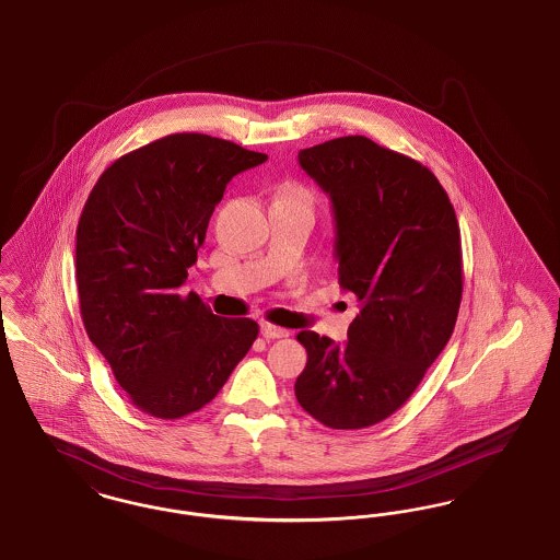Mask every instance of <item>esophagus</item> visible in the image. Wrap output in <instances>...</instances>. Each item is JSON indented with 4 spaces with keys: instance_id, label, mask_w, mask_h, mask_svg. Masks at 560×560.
<instances>
[{
    "instance_id": "obj_1",
    "label": "esophagus",
    "mask_w": 560,
    "mask_h": 560,
    "mask_svg": "<svg viewBox=\"0 0 560 560\" xmlns=\"http://www.w3.org/2000/svg\"><path fill=\"white\" fill-rule=\"evenodd\" d=\"M261 335L266 337V339H284V337H289L291 332L287 330V328H280V326H276V324H261Z\"/></svg>"
}]
</instances>
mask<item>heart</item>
<instances>
[{
	"mask_svg": "<svg viewBox=\"0 0 560 560\" xmlns=\"http://www.w3.org/2000/svg\"><path fill=\"white\" fill-rule=\"evenodd\" d=\"M278 198H287V200H301V202H307L310 205V194L303 189V187H299V185H287L280 194H278Z\"/></svg>",
	"mask_w": 560,
	"mask_h": 560,
	"instance_id": "heart-1",
	"label": "heart"
}]
</instances>
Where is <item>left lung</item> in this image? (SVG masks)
Listing matches in <instances>:
<instances>
[{
  "label": "left lung",
  "mask_w": 560,
  "mask_h": 560,
  "mask_svg": "<svg viewBox=\"0 0 560 560\" xmlns=\"http://www.w3.org/2000/svg\"><path fill=\"white\" fill-rule=\"evenodd\" d=\"M299 164L330 196L339 284L360 312L346 343L296 335L307 364L294 396L326 428L362 430L411 398L453 335L464 291L459 223L430 168L366 137L301 149Z\"/></svg>",
  "instance_id": "8db88e82"
}]
</instances>
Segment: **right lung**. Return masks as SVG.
Returning <instances> with one entry per match:
<instances>
[{
  "label": "right lung",
  "instance_id": "right-lung-1",
  "mask_svg": "<svg viewBox=\"0 0 560 560\" xmlns=\"http://www.w3.org/2000/svg\"><path fill=\"white\" fill-rule=\"evenodd\" d=\"M266 153L178 132L118 158L90 191L75 232L84 328L128 400L158 419L200 411L259 335L180 294L232 177Z\"/></svg>",
  "mask_w": 560,
  "mask_h": 560
}]
</instances>
